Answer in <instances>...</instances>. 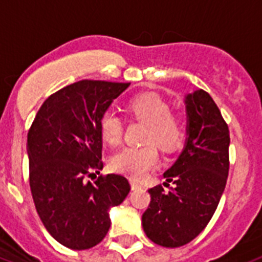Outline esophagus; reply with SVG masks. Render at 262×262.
<instances>
[{
	"label": "esophagus",
	"mask_w": 262,
	"mask_h": 262,
	"mask_svg": "<svg viewBox=\"0 0 262 262\" xmlns=\"http://www.w3.org/2000/svg\"><path fill=\"white\" fill-rule=\"evenodd\" d=\"M129 182H131V189H133V190H138V189H140V187H142V186H140V183H138L136 181H134V179H131Z\"/></svg>",
	"instance_id": "esophagus-1"
}]
</instances>
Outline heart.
I'll use <instances>...</instances> for the list:
<instances>
[{
  "label": "heart",
  "mask_w": 262,
  "mask_h": 262,
  "mask_svg": "<svg viewBox=\"0 0 262 262\" xmlns=\"http://www.w3.org/2000/svg\"><path fill=\"white\" fill-rule=\"evenodd\" d=\"M129 111L138 120L148 126L144 143L157 144L165 151L178 148L185 138V124L178 116L171 115L170 105L155 94L134 97L128 104ZM100 133L104 142L118 146L122 142L123 122L114 110H107L100 118ZM159 162L154 146L127 147L111 159V168L129 178L140 179Z\"/></svg>",
  "instance_id": "obj_1"
}]
</instances>
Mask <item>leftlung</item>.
Returning a JSON list of instances; mask_svg holds the SVG:
<instances>
[{"label": "left lung", "mask_w": 262, "mask_h": 262, "mask_svg": "<svg viewBox=\"0 0 262 262\" xmlns=\"http://www.w3.org/2000/svg\"><path fill=\"white\" fill-rule=\"evenodd\" d=\"M185 105V146L163 174L174 187L148 190L151 202L142 215L147 237L165 248L186 245L206 228L229 174L230 136L217 104L207 92L196 90L186 95Z\"/></svg>", "instance_id": "1"}]
</instances>
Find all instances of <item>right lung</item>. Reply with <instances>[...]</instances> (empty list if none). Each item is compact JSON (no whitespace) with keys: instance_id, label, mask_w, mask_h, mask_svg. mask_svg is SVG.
Here are the masks:
<instances>
[{"instance_id":"add662e5","label":"right lung","mask_w":262,"mask_h":262,"mask_svg":"<svg viewBox=\"0 0 262 262\" xmlns=\"http://www.w3.org/2000/svg\"><path fill=\"white\" fill-rule=\"evenodd\" d=\"M129 83L81 80L44 101L28 133L29 183L49 234L73 250L100 243L111 226L110 209L129 193L124 177L100 172V118Z\"/></svg>"}]
</instances>
